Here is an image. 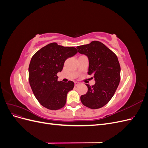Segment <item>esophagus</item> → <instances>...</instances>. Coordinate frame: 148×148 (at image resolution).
<instances>
[{
  "label": "esophagus",
  "mask_w": 148,
  "mask_h": 148,
  "mask_svg": "<svg viewBox=\"0 0 148 148\" xmlns=\"http://www.w3.org/2000/svg\"><path fill=\"white\" fill-rule=\"evenodd\" d=\"M80 83H79V82H75V86H78V85H79Z\"/></svg>",
  "instance_id": "esophagus-1"
}]
</instances>
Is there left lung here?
Segmentation results:
<instances>
[{
  "instance_id": "1",
  "label": "left lung",
  "mask_w": 148,
  "mask_h": 148,
  "mask_svg": "<svg viewBox=\"0 0 148 148\" xmlns=\"http://www.w3.org/2000/svg\"><path fill=\"white\" fill-rule=\"evenodd\" d=\"M78 52L88 56V75L94 76L96 83L88 84V92L80 97L82 104L89 109L104 106L113 97L120 81V66L115 53L97 41L77 47Z\"/></svg>"
}]
</instances>
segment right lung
Returning a JSON list of instances; mask_svg holds the SVG:
<instances>
[{"mask_svg":"<svg viewBox=\"0 0 148 148\" xmlns=\"http://www.w3.org/2000/svg\"><path fill=\"white\" fill-rule=\"evenodd\" d=\"M78 52L73 47L52 42L42 47L32 57L29 65V82L34 96L43 107L58 110L64 107L66 96L74 83L58 81L57 73L63 69L67 58Z\"/></svg>","mask_w":148,"mask_h":148,"instance_id":"obj_1","label":"right lung"}]
</instances>
